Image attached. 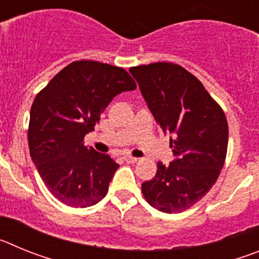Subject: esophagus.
Wrapping results in <instances>:
<instances>
[{
	"instance_id": "34e87169",
	"label": "esophagus",
	"mask_w": 259,
	"mask_h": 259,
	"mask_svg": "<svg viewBox=\"0 0 259 259\" xmlns=\"http://www.w3.org/2000/svg\"><path fill=\"white\" fill-rule=\"evenodd\" d=\"M124 161L128 162V163H136V162L139 161V158L131 157V155H125V157H124Z\"/></svg>"
}]
</instances>
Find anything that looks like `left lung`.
Returning a JSON list of instances; mask_svg holds the SVG:
<instances>
[{"label": "left lung", "mask_w": 259, "mask_h": 259, "mask_svg": "<svg viewBox=\"0 0 259 259\" xmlns=\"http://www.w3.org/2000/svg\"><path fill=\"white\" fill-rule=\"evenodd\" d=\"M146 105L170 135L174 159L157 163L141 184L145 200L163 212H180L211 189L227 154L228 124L223 110L200 80L179 65L157 62L130 68Z\"/></svg>", "instance_id": "obj_1"}]
</instances>
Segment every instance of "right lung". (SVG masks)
Returning a JSON list of instances; mask_svg holds the SVG:
<instances>
[{"label":"right lung","instance_id":"add662e5","mask_svg":"<svg viewBox=\"0 0 259 259\" xmlns=\"http://www.w3.org/2000/svg\"><path fill=\"white\" fill-rule=\"evenodd\" d=\"M125 70L76 61L53 77L31 107L29 154L50 193L71 207H88L106 196L119 164L84 145L119 93L135 91Z\"/></svg>","mask_w":259,"mask_h":259}]
</instances>
